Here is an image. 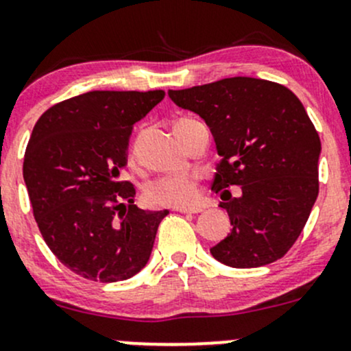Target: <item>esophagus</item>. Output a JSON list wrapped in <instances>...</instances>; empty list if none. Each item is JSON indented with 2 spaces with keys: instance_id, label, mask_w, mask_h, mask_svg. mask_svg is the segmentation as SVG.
<instances>
[{
  "instance_id": "34e87169",
  "label": "esophagus",
  "mask_w": 351,
  "mask_h": 351,
  "mask_svg": "<svg viewBox=\"0 0 351 351\" xmlns=\"http://www.w3.org/2000/svg\"><path fill=\"white\" fill-rule=\"evenodd\" d=\"M176 212H182V214H198L202 212V207H175Z\"/></svg>"
}]
</instances>
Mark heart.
<instances>
[{"label":"heart","mask_w":351,"mask_h":351,"mask_svg":"<svg viewBox=\"0 0 351 351\" xmlns=\"http://www.w3.org/2000/svg\"><path fill=\"white\" fill-rule=\"evenodd\" d=\"M190 119L180 120V123ZM144 198L153 207H186L195 204L198 198V180L192 173H176L151 180L144 186Z\"/></svg>","instance_id":"1"}]
</instances>
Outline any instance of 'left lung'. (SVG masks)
<instances>
[{
    "mask_svg": "<svg viewBox=\"0 0 351 351\" xmlns=\"http://www.w3.org/2000/svg\"><path fill=\"white\" fill-rule=\"evenodd\" d=\"M168 95L205 120L222 156L212 189L222 192L232 229L210 247L212 256L232 268L280 260L319 193L321 141L304 105L282 84L244 76ZM234 184L239 197L227 190Z\"/></svg>",
    "mask_w": 351,
    "mask_h": 351,
    "instance_id": "obj_1",
    "label": "left lung"
}]
</instances>
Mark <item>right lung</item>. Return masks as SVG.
<instances>
[{
    "label": "right lung",
    "mask_w": 351,
    "mask_h": 351,
    "mask_svg": "<svg viewBox=\"0 0 351 351\" xmlns=\"http://www.w3.org/2000/svg\"><path fill=\"white\" fill-rule=\"evenodd\" d=\"M165 91H88L45 110L32 130L23 180L42 238L80 277L112 284L146 267L168 210L134 204L120 180L134 123Z\"/></svg>",
    "instance_id": "1"
}]
</instances>
